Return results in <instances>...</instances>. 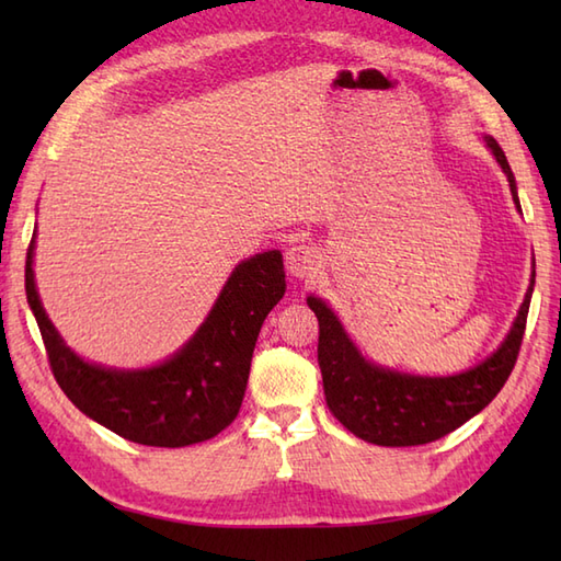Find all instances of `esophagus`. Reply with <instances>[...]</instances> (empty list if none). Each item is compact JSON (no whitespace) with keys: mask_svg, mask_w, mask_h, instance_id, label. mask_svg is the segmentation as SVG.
Here are the masks:
<instances>
[{"mask_svg":"<svg viewBox=\"0 0 561 561\" xmlns=\"http://www.w3.org/2000/svg\"><path fill=\"white\" fill-rule=\"evenodd\" d=\"M284 262H287V272L294 279H313L316 272L320 270L318 250L306 243L291 245L287 255H284Z\"/></svg>","mask_w":561,"mask_h":561,"instance_id":"obj_1","label":"esophagus"}]
</instances>
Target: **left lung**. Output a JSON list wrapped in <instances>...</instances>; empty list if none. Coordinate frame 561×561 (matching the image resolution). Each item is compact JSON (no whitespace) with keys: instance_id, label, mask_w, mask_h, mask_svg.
<instances>
[{"instance_id":"obj_1","label":"left lung","mask_w":561,"mask_h":561,"mask_svg":"<svg viewBox=\"0 0 561 561\" xmlns=\"http://www.w3.org/2000/svg\"><path fill=\"white\" fill-rule=\"evenodd\" d=\"M484 145L506 173L514 205L520 209L516 178L506 153L490 135H484ZM533 287L535 260L526 299L504 342L484 362L456 376H414L368 362L342 328L335 311L318 296H308L306 301L320 325L318 364L330 412L354 436L376 446H422L456 432L496 398L514 371Z\"/></svg>"}]
</instances>
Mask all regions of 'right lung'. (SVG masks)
Returning a JSON list of instances; mask_svg holds the SVG:
<instances>
[{
	"instance_id": "1",
	"label": "right lung",
	"mask_w": 561,
	"mask_h": 561,
	"mask_svg": "<svg viewBox=\"0 0 561 561\" xmlns=\"http://www.w3.org/2000/svg\"><path fill=\"white\" fill-rule=\"evenodd\" d=\"M33 250L35 233L26 255V299L57 383L83 414L117 436L159 448L199 444L236 420L260 328L287 291L279 250L238 262L195 335L149 368L93 364L67 347L41 304Z\"/></svg>"
}]
</instances>
